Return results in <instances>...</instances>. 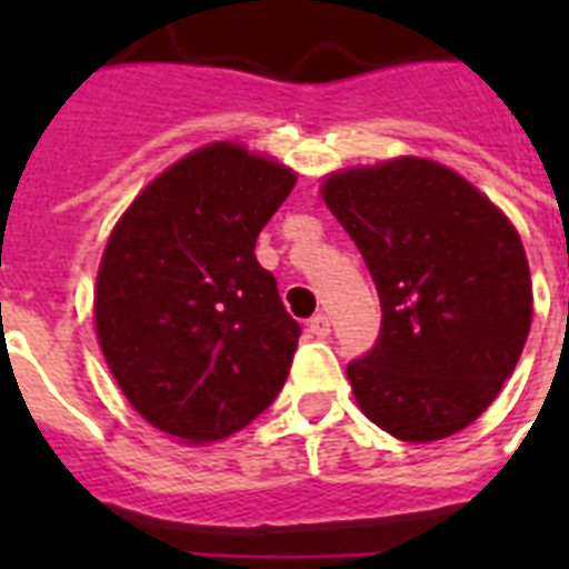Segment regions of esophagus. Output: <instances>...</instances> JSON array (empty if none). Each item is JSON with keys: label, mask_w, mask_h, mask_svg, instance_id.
I'll return each instance as SVG.
<instances>
[{"label": "esophagus", "mask_w": 569, "mask_h": 569, "mask_svg": "<svg viewBox=\"0 0 569 569\" xmlns=\"http://www.w3.org/2000/svg\"><path fill=\"white\" fill-rule=\"evenodd\" d=\"M307 328H310L312 337H319V339L330 337V319H328V316H325V312H319V316H312Z\"/></svg>", "instance_id": "34e87169"}]
</instances>
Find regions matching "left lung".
<instances>
[{
	"mask_svg": "<svg viewBox=\"0 0 569 569\" xmlns=\"http://www.w3.org/2000/svg\"><path fill=\"white\" fill-rule=\"evenodd\" d=\"M321 197L363 253L383 312L378 346L346 369L357 407L405 442L463 431L529 337L535 298L517 227L422 156L328 173Z\"/></svg>",
	"mask_w": 569,
	"mask_h": 569,
	"instance_id": "left-lung-1",
	"label": "left lung"
}]
</instances>
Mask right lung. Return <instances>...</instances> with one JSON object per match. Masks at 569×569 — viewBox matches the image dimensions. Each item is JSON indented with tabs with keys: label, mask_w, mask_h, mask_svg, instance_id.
<instances>
[{
	"label": "right lung",
	"mask_w": 569,
	"mask_h": 569,
	"mask_svg": "<svg viewBox=\"0 0 569 569\" xmlns=\"http://www.w3.org/2000/svg\"><path fill=\"white\" fill-rule=\"evenodd\" d=\"M298 173L236 141L164 168L102 250L93 325L127 401L186 446L250 425L283 389L301 328L257 262Z\"/></svg>",
	"instance_id": "right-lung-1"
}]
</instances>
